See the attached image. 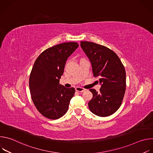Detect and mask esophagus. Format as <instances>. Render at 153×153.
Returning <instances> with one entry per match:
<instances>
[{
  "mask_svg": "<svg viewBox=\"0 0 153 153\" xmlns=\"http://www.w3.org/2000/svg\"><path fill=\"white\" fill-rule=\"evenodd\" d=\"M76 91L77 92H79V93H82V92L85 91V90L83 88H81V87H77V88H76Z\"/></svg>",
  "mask_w": 153,
  "mask_h": 153,
  "instance_id": "esophagus-1",
  "label": "esophagus"
}]
</instances>
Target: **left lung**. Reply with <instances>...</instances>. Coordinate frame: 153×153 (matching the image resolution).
Instances as JSON below:
<instances>
[{
    "mask_svg": "<svg viewBox=\"0 0 153 153\" xmlns=\"http://www.w3.org/2000/svg\"><path fill=\"white\" fill-rule=\"evenodd\" d=\"M80 46L90 59L93 76L101 84L100 91L90 89L93 98L90 110L100 117L114 114L120 108L126 90V72L118 56L111 50L96 43L82 41Z\"/></svg>",
    "mask_w": 153,
    "mask_h": 153,
    "instance_id": "obj_1",
    "label": "left lung"
}]
</instances>
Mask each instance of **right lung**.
Returning <instances> with one entry per match:
<instances>
[{
  "label": "right lung",
  "instance_id": "add662e5",
  "mask_svg": "<svg viewBox=\"0 0 153 153\" xmlns=\"http://www.w3.org/2000/svg\"><path fill=\"white\" fill-rule=\"evenodd\" d=\"M77 42H65L43 51L36 60L29 79L30 94L38 111L50 119H58L68 111L75 89L59 84L68 57L78 48Z\"/></svg>",
  "mask_w": 153,
  "mask_h": 153
}]
</instances>
